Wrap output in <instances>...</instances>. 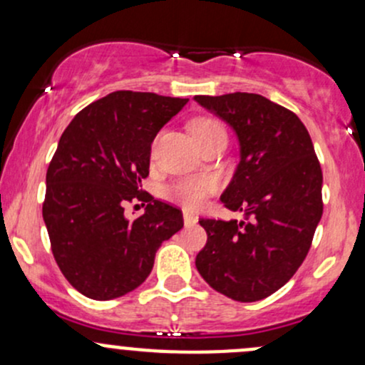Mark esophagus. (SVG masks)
<instances>
[{
	"label": "esophagus",
	"mask_w": 365,
	"mask_h": 365,
	"mask_svg": "<svg viewBox=\"0 0 365 365\" xmlns=\"http://www.w3.org/2000/svg\"><path fill=\"white\" fill-rule=\"evenodd\" d=\"M183 221H185V225H195L197 223V216L194 215V212L183 209Z\"/></svg>",
	"instance_id": "34e87169"
}]
</instances>
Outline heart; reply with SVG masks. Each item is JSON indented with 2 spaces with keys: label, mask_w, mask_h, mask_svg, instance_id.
I'll list each match as a JSON object with an SVG mask.
<instances>
[{
  "label": "heart",
  "mask_w": 365,
  "mask_h": 365,
  "mask_svg": "<svg viewBox=\"0 0 365 365\" xmlns=\"http://www.w3.org/2000/svg\"><path fill=\"white\" fill-rule=\"evenodd\" d=\"M192 133L195 135V139L204 142L209 137L216 135V133H226L223 125L215 118H209V116H202V118H197L192 123ZM216 188V180L211 177H197V178H185L180 180V182L173 183L166 195L170 197L175 202L183 204L185 207H199L202 206L206 197L215 192Z\"/></svg>",
  "instance_id": "1"
}]
</instances>
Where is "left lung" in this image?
<instances>
[{
  "mask_svg": "<svg viewBox=\"0 0 365 365\" xmlns=\"http://www.w3.org/2000/svg\"><path fill=\"white\" fill-rule=\"evenodd\" d=\"M195 101L237 133L232 182L221 194L244 220H199L207 244L197 254L200 276L238 302H255L283 287L304 262L322 216V171L305 125L264 96L233 92Z\"/></svg>",
  "mask_w": 365,
  "mask_h": 365,
  "instance_id": "left-lung-1",
  "label": "left lung"
}]
</instances>
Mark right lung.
Here are the masks:
<instances>
[{"instance_id":"obj_1","label":"right lung","mask_w":365,"mask_h":365,"mask_svg":"<svg viewBox=\"0 0 365 365\" xmlns=\"http://www.w3.org/2000/svg\"><path fill=\"white\" fill-rule=\"evenodd\" d=\"M188 103L154 92L116 91L75 115L46 173L43 217L63 276L92 300L135 290L158 249L182 230L178 207L140 190L150 144ZM148 203L135 220L124 204Z\"/></svg>"}]
</instances>
